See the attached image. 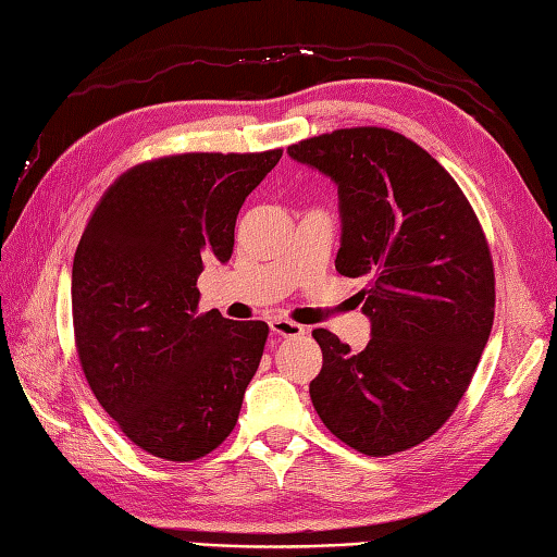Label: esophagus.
Returning <instances> with one entry per match:
<instances>
[{
	"instance_id": "1",
	"label": "esophagus",
	"mask_w": 557,
	"mask_h": 557,
	"mask_svg": "<svg viewBox=\"0 0 557 557\" xmlns=\"http://www.w3.org/2000/svg\"><path fill=\"white\" fill-rule=\"evenodd\" d=\"M269 326H271V331H274L276 336H281V338H298V336H305V326H302V324H295V321H290V319H271Z\"/></svg>"
}]
</instances>
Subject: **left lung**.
Wrapping results in <instances>:
<instances>
[{"label": "left lung", "mask_w": 557, "mask_h": 557, "mask_svg": "<svg viewBox=\"0 0 557 557\" xmlns=\"http://www.w3.org/2000/svg\"><path fill=\"white\" fill-rule=\"evenodd\" d=\"M288 154L338 185V274L364 278L372 341L350 352L314 329L324 364L310 383L321 422L369 457L434 436L469 388L496 312L486 233L460 185L424 147L379 126L338 128Z\"/></svg>", "instance_id": "8db88e82"}]
</instances>
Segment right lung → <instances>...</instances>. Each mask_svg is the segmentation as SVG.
<instances>
[{"label":"right lung","mask_w":557,"mask_h":557,"mask_svg":"<svg viewBox=\"0 0 557 557\" xmlns=\"http://www.w3.org/2000/svg\"><path fill=\"white\" fill-rule=\"evenodd\" d=\"M281 154L150 159L123 171L85 224L71 276L83 374L123 436L162 460H200L238 422L269 326L200 312L197 276L228 262L245 197Z\"/></svg>","instance_id":"add662e5"}]
</instances>
